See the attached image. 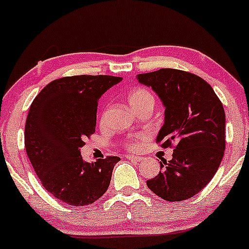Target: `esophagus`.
<instances>
[{
  "label": "esophagus",
  "mask_w": 249,
  "mask_h": 249,
  "mask_svg": "<svg viewBox=\"0 0 249 249\" xmlns=\"http://www.w3.org/2000/svg\"><path fill=\"white\" fill-rule=\"evenodd\" d=\"M125 158L129 160H135V161H140V160H142V158L141 157H138V156H130V154H128V156H125Z\"/></svg>",
  "instance_id": "obj_1"
}]
</instances>
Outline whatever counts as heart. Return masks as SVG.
<instances>
[{
    "label": "heart",
    "mask_w": 249,
    "mask_h": 249,
    "mask_svg": "<svg viewBox=\"0 0 249 249\" xmlns=\"http://www.w3.org/2000/svg\"><path fill=\"white\" fill-rule=\"evenodd\" d=\"M127 100L129 106L132 107L135 111L147 103H154L153 95H152L148 90L142 89V88H135V89L130 90L129 93H128ZM127 147L130 149H136L139 147V143L136 142L135 139H132V140L129 141V143L127 145Z\"/></svg>",
    "instance_id": "heart-1"
}]
</instances>
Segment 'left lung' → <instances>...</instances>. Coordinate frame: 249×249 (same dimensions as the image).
Returning <instances> with one entry per match:
<instances>
[{"instance_id":"obj_1","label":"left lung","mask_w":249,"mask_h":249,"mask_svg":"<svg viewBox=\"0 0 249 249\" xmlns=\"http://www.w3.org/2000/svg\"><path fill=\"white\" fill-rule=\"evenodd\" d=\"M165 107V122L157 142H176L170 161L147 186L167 202H180L204 188L220 167L226 148V114L220 98L204 79L190 72L160 69L138 74Z\"/></svg>"}]
</instances>
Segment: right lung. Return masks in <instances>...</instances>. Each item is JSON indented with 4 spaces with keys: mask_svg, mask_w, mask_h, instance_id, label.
I'll return each instance as SVG.
<instances>
[{
    "mask_svg": "<svg viewBox=\"0 0 249 249\" xmlns=\"http://www.w3.org/2000/svg\"><path fill=\"white\" fill-rule=\"evenodd\" d=\"M122 81L114 76H72L47 84L34 98L25 127V147L42 186L55 198L84 207L109 188L119 157L87 162L84 139L95 133L101 96Z\"/></svg>",
    "mask_w": 249,
    "mask_h": 249,
    "instance_id": "1",
    "label": "right lung"
}]
</instances>
